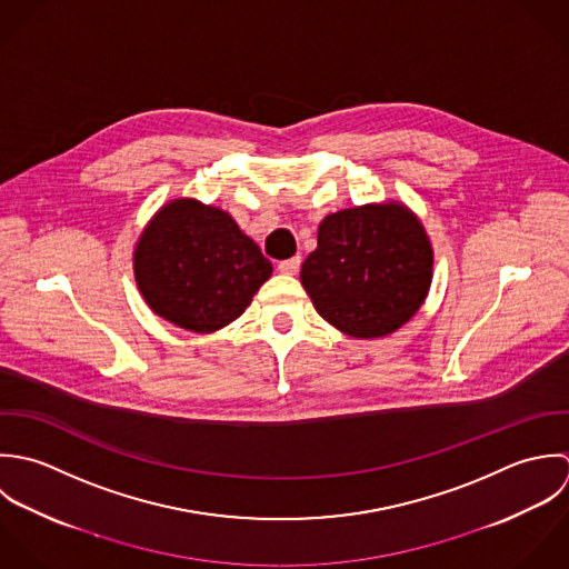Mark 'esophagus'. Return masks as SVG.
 I'll return each instance as SVG.
<instances>
[{
  "label": "esophagus",
  "mask_w": 569,
  "mask_h": 569,
  "mask_svg": "<svg viewBox=\"0 0 569 569\" xmlns=\"http://www.w3.org/2000/svg\"><path fill=\"white\" fill-rule=\"evenodd\" d=\"M301 268V257H292V259H286L279 263V272L283 274H297Z\"/></svg>",
  "instance_id": "1"
}]
</instances>
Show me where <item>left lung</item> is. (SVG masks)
<instances>
[{
	"label": "left lung",
	"mask_w": 569,
	"mask_h": 569,
	"mask_svg": "<svg viewBox=\"0 0 569 569\" xmlns=\"http://www.w3.org/2000/svg\"><path fill=\"white\" fill-rule=\"evenodd\" d=\"M433 281V246L398 200L330 213L301 266L315 310L351 339H382L409 323Z\"/></svg>",
	"instance_id": "1"
}]
</instances>
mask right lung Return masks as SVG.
Segmentation results:
<instances>
[{"mask_svg": "<svg viewBox=\"0 0 569 569\" xmlns=\"http://www.w3.org/2000/svg\"><path fill=\"white\" fill-rule=\"evenodd\" d=\"M272 263L230 213L196 198L164 202L133 248L136 286L153 315L211 335L243 315Z\"/></svg>", "mask_w": 569, "mask_h": 569, "instance_id": "add662e5", "label": "right lung"}]
</instances>
